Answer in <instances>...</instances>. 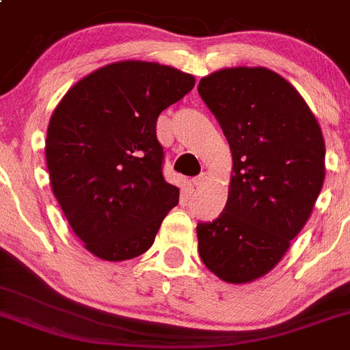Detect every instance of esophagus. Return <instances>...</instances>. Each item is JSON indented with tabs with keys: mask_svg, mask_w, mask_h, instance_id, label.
I'll list each match as a JSON object with an SVG mask.
<instances>
[{
	"mask_svg": "<svg viewBox=\"0 0 350 350\" xmlns=\"http://www.w3.org/2000/svg\"><path fill=\"white\" fill-rule=\"evenodd\" d=\"M207 178H208L207 172H202L200 176H197V178L191 179V185H193L195 188H198V186H202V185H204L205 181H207Z\"/></svg>",
	"mask_w": 350,
	"mask_h": 350,
	"instance_id": "esophagus-1",
	"label": "esophagus"
}]
</instances>
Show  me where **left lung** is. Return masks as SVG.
Masks as SVG:
<instances>
[{
  "label": "left lung",
  "mask_w": 350,
  "mask_h": 350,
  "mask_svg": "<svg viewBox=\"0 0 350 350\" xmlns=\"http://www.w3.org/2000/svg\"><path fill=\"white\" fill-rule=\"evenodd\" d=\"M198 94L233 155L226 207L198 223V254L224 282L249 283L283 259L308 223L325 181V139L299 91L266 67L212 72Z\"/></svg>",
  "instance_id": "left-lung-1"
}]
</instances>
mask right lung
<instances>
[{
  "mask_svg": "<svg viewBox=\"0 0 350 350\" xmlns=\"http://www.w3.org/2000/svg\"><path fill=\"white\" fill-rule=\"evenodd\" d=\"M195 86L191 74L126 60L83 77L53 110L46 164L72 231L100 259H133L152 247L179 202L164 179L157 139L160 112Z\"/></svg>",
  "mask_w": 350,
  "mask_h": 350,
  "instance_id": "obj_1",
  "label": "right lung"
}]
</instances>
